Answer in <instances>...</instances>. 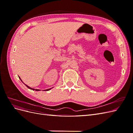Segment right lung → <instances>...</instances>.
<instances>
[{
	"mask_svg": "<svg viewBox=\"0 0 133 133\" xmlns=\"http://www.w3.org/2000/svg\"><path fill=\"white\" fill-rule=\"evenodd\" d=\"M19 78H20V79H21V78H20L19 77ZM26 86V87L27 88H29V89H31V90H35V89H33V88H30L29 87H28V85H25ZM51 89V88H50V89H46V91H48V90H50ZM40 90H39V89H35V91H39Z\"/></svg>",
	"mask_w": 133,
	"mask_h": 133,
	"instance_id": "add662e5",
	"label": "right lung"
}]
</instances>
